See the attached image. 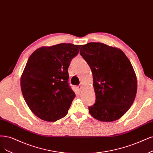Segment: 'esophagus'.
Masks as SVG:
<instances>
[{
    "mask_svg": "<svg viewBox=\"0 0 153 153\" xmlns=\"http://www.w3.org/2000/svg\"><path fill=\"white\" fill-rule=\"evenodd\" d=\"M78 88H79V90H80V91H81V90H82V88H83V87H82V85H78Z\"/></svg>",
    "mask_w": 153,
    "mask_h": 153,
    "instance_id": "obj_1",
    "label": "esophagus"
}]
</instances>
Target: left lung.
I'll return each instance as SVG.
<instances>
[{
	"instance_id": "left-lung-1",
	"label": "left lung",
	"mask_w": 153,
	"mask_h": 153,
	"mask_svg": "<svg viewBox=\"0 0 153 153\" xmlns=\"http://www.w3.org/2000/svg\"><path fill=\"white\" fill-rule=\"evenodd\" d=\"M80 54L93 75L96 102L88 107L89 113L101 122L120 118L132 105L137 89L128 57L120 49L100 42L83 45Z\"/></svg>"
}]
</instances>
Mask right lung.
<instances>
[{"instance_id":"right-lung-1","label":"right lung","mask_w":153,"mask_h":153,"mask_svg":"<svg viewBox=\"0 0 153 153\" xmlns=\"http://www.w3.org/2000/svg\"><path fill=\"white\" fill-rule=\"evenodd\" d=\"M80 47H42L30 56L21 77V88L28 106L39 118L56 122L67 114L75 97L68 83V69Z\"/></svg>"}]
</instances>
